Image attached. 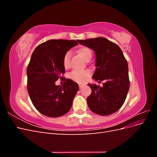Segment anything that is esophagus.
Listing matches in <instances>:
<instances>
[{
	"instance_id": "obj_1",
	"label": "esophagus",
	"mask_w": 157,
	"mask_h": 157,
	"mask_svg": "<svg viewBox=\"0 0 157 157\" xmlns=\"http://www.w3.org/2000/svg\"><path fill=\"white\" fill-rule=\"evenodd\" d=\"M84 86V85L82 84H79V88H82Z\"/></svg>"
}]
</instances>
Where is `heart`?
<instances>
[{"mask_svg": "<svg viewBox=\"0 0 157 157\" xmlns=\"http://www.w3.org/2000/svg\"><path fill=\"white\" fill-rule=\"evenodd\" d=\"M78 54L85 61H89L92 58V52L88 47L80 46L77 50ZM63 67L65 69H68L70 65V53L67 52L63 58ZM90 72L89 71H73L70 75V77L75 82L78 83H84L87 81L90 77Z\"/></svg>", "mask_w": 157, "mask_h": 157, "instance_id": "heart-1", "label": "heart"}]
</instances>
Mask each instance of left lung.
Masks as SVG:
<instances>
[{
    "mask_svg": "<svg viewBox=\"0 0 157 157\" xmlns=\"http://www.w3.org/2000/svg\"><path fill=\"white\" fill-rule=\"evenodd\" d=\"M92 49L96 54V71L92 78L103 83V87L88 84L92 94L87 98L88 107L101 116L119 110L124 104L130 88L128 66L120 47L105 38L77 40Z\"/></svg>",
    "mask_w": 157,
    "mask_h": 157,
    "instance_id": "8db88e82",
    "label": "left lung"
}]
</instances>
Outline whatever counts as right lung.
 <instances>
[{"label": "right lung", "mask_w": 157, "mask_h": 157, "mask_svg": "<svg viewBox=\"0 0 157 157\" xmlns=\"http://www.w3.org/2000/svg\"><path fill=\"white\" fill-rule=\"evenodd\" d=\"M74 40H50L38 46L33 52L27 68V90L36 110L49 117L67 113L78 90V85L62 75L65 73L63 58L67 52L77 45ZM59 78L65 81L56 86Z\"/></svg>", "instance_id": "right-lung-1"}]
</instances>
